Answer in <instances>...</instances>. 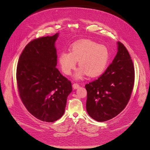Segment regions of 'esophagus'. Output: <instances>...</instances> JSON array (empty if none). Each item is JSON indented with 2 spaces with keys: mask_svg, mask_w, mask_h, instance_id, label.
Returning a JSON list of instances; mask_svg holds the SVG:
<instances>
[{
  "mask_svg": "<svg viewBox=\"0 0 150 150\" xmlns=\"http://www.w3.org/2000/svg\"><path fill=\"white\" fill-rule=\"evenodd\" d=\"M72 86H73V88H74V89H78V88H79V85L77 83H74L73 84Z\"/></svg>",
  "mask_w": 150,
  "mask_h": 150,
  "instance_id": "34e87169",
  "label": "esophagus"
}]
</instances>
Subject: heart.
Returning <instances> with one entry per match:
<instances>
[{
	"instance_id": "1",
	"label": "heart",
	"mask_w": 150,
	"mask_h": 150,
	"mask_svg": "<svg viewBox=\"0 0 150 150\" xmlns=\"http://www.w3.org/2000/svg\"><path fill=\"white\" fill-rule=\"evenodd\" d=\"M109 58V51L106 46L85 40L73 44L70 52H62L59 62L62 72L69 75L78 61L80 68L75 74V78L81 79L85 75L90 77L101 75L106 69Z\"/></svg>"
}]
</instances>
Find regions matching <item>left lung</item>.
Listing matches in <instances>:
<instances>
[{"instance_id": "8db88e82", "label": "left lung", "mask_w": 150, "mask_h": 150, "mask_svg": "<svg viewBox=\"0 0 150 150\" xmlns=\"http://www.w3.org/2000/svg\"><path fill=\"white\" fill-rule=\"evenodd\" d=\"M112 63L97 79L85 85L86 111L93 120L104 122L118 115L128 104L132 92L135 71L125 46L118 42Z\"/></svg>"}]
</instances>
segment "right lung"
I'll list each match as a JSON object with an SVG mask.
<instances>
[{"mask_svg": "<svg viewBox=\"0 0 150 150\" xmlns=\"http://www.w3.org/2000/svg\"><path fill=\"white\" fill-rule=\"evenodd\" d=\"M58 33L36 38L25 47L16 69L18 89L27 110L38 120L54 122L64 115L71 82L56 68Z\"/></svg>", "mask_w": 150, "mask_h": 150, "instance_id": "obj_1", "label": "right lung"}]
</instances>
